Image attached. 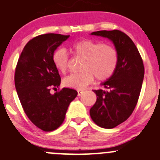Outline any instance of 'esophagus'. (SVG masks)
Instances as JSON below:
<instances>
[{
  "label": "esophagus",
  "mask_w": 160,
  "mask_h": 160,
  "mask_svg": "<svg viewBox=\"0 0 160 160\" xmlns=\"http://www.w3.org/2000/svg\"><path fill=\"white\" fill-rule=\"evenodd\" d=\"M77 93H78V96H80V95L83 93V90H78L77 91Z\"/></svg>",
  "instance_id": "obj_1"
}]
</instances>
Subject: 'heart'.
<instances>
[{
  "label": "heart",
  "instance_id": "b5f03b06",
  "mask_svg": "<svg viewBox=\"0 0 160 160\" xmlns=\"http://www.w3.org/2000/svg\"><path fill=\"white\" fill-rule=\"evenodd\" d=\"M72 50L75 55L83 58L82 72L64 78L63 85L65 87L83 89L93 81L94 77L98 81H106L117 71L119 53L113 45L86 38L73 43ZM52 60L54 67L60 72L65 73L68 71L69 58L65 49L55 50Z\"/></svg>",
  "mask_w": 160,
  "mask_h": 160
}]
</instances>
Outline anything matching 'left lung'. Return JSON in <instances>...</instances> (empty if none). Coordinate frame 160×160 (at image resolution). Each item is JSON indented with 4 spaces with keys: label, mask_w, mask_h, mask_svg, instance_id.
<instances>
[{
    "label": "left lung",
    "mask_w": 160,
    "mask_h": 160,
    "mask_svg": "<svg viewBox=\"0 0 160 160\" xmlns=\"http://www.w3.org/2000/svg\"><path fill=\"white\" fill-rule=\"evenodd\" d=\"M92 35L108 38L119 53V65L114 75L93 90L95 103L90 110L92 121L99 127L113 129L127 120L138 102L144 76L141 54L130 38L119 30L98 31Z\"/></svg>",
    "instance_id": "1"
}]
</instances>
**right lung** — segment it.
I'll use <instances>...</instances> for the list:
<instances>
[{"mask_svg":"<svg viewBox=\"0 0 160 160\" xmlns=\"http://www.w3.org/2000/svg\"><path fill=\"white\" fill-rule=\"evenodd\" d=\"M69 35L45 34L30 40L18 60L15 86L22 107L35 126L45 132L58 129L63 123L70 102L77 97L74 89L64 88L53 95L61 83L53 54Z\"/></svg>","mask_w":160,"mask_h":160,"instance_id":"1","label":"right lung"}]
</instances>
